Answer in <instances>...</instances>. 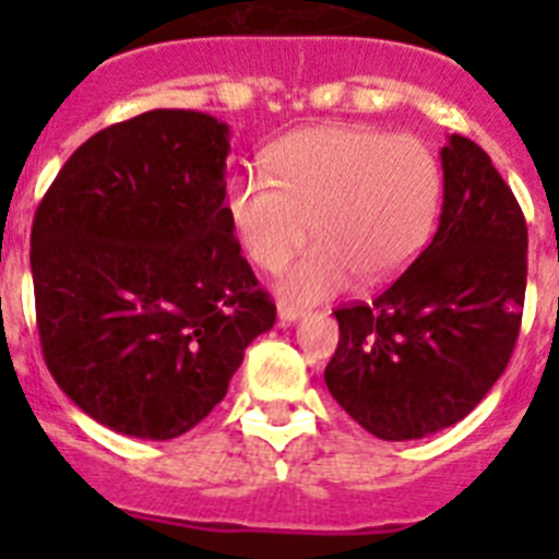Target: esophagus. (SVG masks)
Listing matches in <instances>:
<instances>
[{"instance_id": "1", "label": "esophagus", "mask_w": 559, "mask_h": 559, "mask_svg": "<svg viewBox=\"0 0 559 559\" xmlns=\"http://www.w3.org/2000/svg\"><path fill=\"white\" fill-rule=\"evenodd\" d=\"M305 313H308V310H305V308H299V305L280 302V322H283V324H290V322H296V319H302Z\"/></svg>"}]
</instances>
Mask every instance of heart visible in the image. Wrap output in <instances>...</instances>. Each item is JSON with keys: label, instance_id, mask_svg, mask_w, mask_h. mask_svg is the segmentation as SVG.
<instances>
[{"label": "heart", "instance_id": "heart-1", "mask_svg": "<svg viewBox=\"0 0 559 559\" xmlns=\"http://www.w3.org/2000/svg\"><path fill=\"white\" fill-rule=\"evenodd\" d=\"M442 173L426 145L367 126H316L265 151V173L237 176L226 212L260 269L280 271L310 235L319 237L288 271L285 296L319 302L355 274L389 280L414 260L437 218Z\"/></svg>", "mask_w": 559, "mask_h": 559}]
</instances>
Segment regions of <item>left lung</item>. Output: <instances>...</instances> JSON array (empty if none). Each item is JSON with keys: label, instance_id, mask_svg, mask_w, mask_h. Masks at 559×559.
<instances>
[{"label": "left lung", "instance_id": "1", "mask_svg": "<svg viewBox=\"0 0 559 559\" xmlns=\"http://www.w3.org/2000/svg\"><path fill=\"white\" fill-rule=\"evenodd\" d=\"M445 199L423 254L372 302L335 310L324 383L378 439L406 442L464 419L503 374L526 294V221L473 140L439 153Z\"/></svg>", "mask_w": 559, "mask_h": 559}]
</instances>
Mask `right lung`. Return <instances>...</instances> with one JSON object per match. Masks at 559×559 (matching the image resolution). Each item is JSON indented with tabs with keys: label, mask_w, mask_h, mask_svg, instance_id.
Here are the masks:
<instances>
[{
	"label": "right lung",
	"mask_w": 559,
	"mask_h": 559,
	"mask_svg": "<svg viewBox=\"0 0 559 559\" xmlns=\"http://www.w3.org/2000/svg\"><path fill=\"white\" fill-rule=\"evenodd\" d=\"M229 128L156 108L88 136L29 235L41 355L78 408L173 439L224 400L276 305L226 212Z\"/></svg>",
	"instance_id": "right-lung-1"
}]
</instances>
